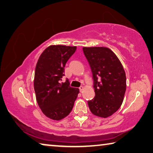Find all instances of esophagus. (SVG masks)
I'll use <instances>...</instances> for the list:
<instances>
[{"label": "esophagus", "mask_w": 153, "mask_h": 153, "mask_svg": "<svg viewBox=\"0 0 153 153\" xmlns=\"http://www.w3.org/2000/svg\"><path fill=\"white\" fill-rule=\"evenodd\" d=\"M84 89V87H79V90H80V92H82V91Z\"/></svg>", "instance_id": "1"}]
</instances>
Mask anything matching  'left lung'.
Segmentation results:
<instances>
[{
    "instance_id": "1",
    "label": "left lung",
    "mask_w": 153,
    "mask_h": 153,
    "mask_svg": "<svg viewBox=\"0 0 153 153\" xmlns=\"http://www.w3.org/2000/svg\"><path fill=\"white\" fill-rule=\"evenodd\" d=\"M94 81L95 96L88 101L95 116L107 118L116 112L122 104L126 77L123 66L113 51L106 47H83Z\"/></svg>"
}]
</instances>
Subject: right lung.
I'll return each mask as SVG.
<instances>
[{
	"mask_svg": "<svg viewBox=\"0 0 153 153\" xmlns=\"http://www.w3.org/2000/svg\"><path fill=\"white\" fill-rule=\"evenodd\" d=\"M76 46L52 45L45 48L37 60L34 76L36 101L45 116L60 120L71 113L79 93L70 87L69 81L60 82L64 66Z\"/></svg>",
	"mask_w": 153,
	"mask_h": 153,
	"instance_id": "obj_1",
	"label": "right lung"
}]
</instances>
